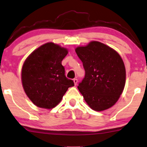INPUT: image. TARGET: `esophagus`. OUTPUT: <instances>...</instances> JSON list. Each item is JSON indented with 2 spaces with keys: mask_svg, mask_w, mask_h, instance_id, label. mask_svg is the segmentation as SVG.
I'll use <instances>...</instances> for the list:
<instances>
[{
  "mask_svg": "<svg viewBox=\"0 0 147 147\" xmlns=\"http://www.w3.org/2000/svg\"><path fill=\"white\" fill-rule=\"evenodd\" d=\"M74 84L77 85V84H78V79H76V78H74Z\"/></svg>",
  "mask_w": 147,
  "mask_h": 147,
  "instance_id": "obj_1",
  "label": "esophagus"
}]
</instances>
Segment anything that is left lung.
Returning a JSON list of instances; mask_svg holds the SVG:
<instances>
[{
	"mask_svg": "<svg viewBox=\"0 0 147 147\" xmlns=\"http://www.w3.org/2000/svg\"><path fill=\"white\" fill-rule=\"evenodd\" d=\"M75 51L85 69V77L78 86L85 101L96 111L111 107L125 84V68L121 56L98 41H91Z\"/></svg>",
	"mask_w": 147,
	"mask_h": 147,
	"instance_id": "obj_1",
	"label": "left lung"
}]
</instances>
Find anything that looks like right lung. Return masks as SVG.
Returning <instances> with one entry per match:
<instances>
[{
	"label": "right lung",
	"mask_w": 147,
	"mask_h": 147,
	"mask_svg": "<svg viewBox=\"0 0 147 147\" xmlns=\"http://www.w3.org/2000/svg\"><path fill=\"white\" fill-rule=\"evenodd\" d=\"M68 50L53 42H47L27 57L22 69L23 88L36 106L53 109L62 100L73 80L65 76L61 61Z\"/></svg>",
	"instance_id": "obj_1"
}]
</instances>
